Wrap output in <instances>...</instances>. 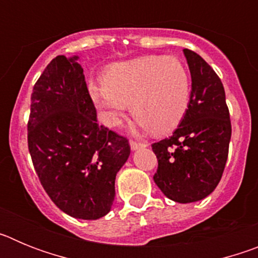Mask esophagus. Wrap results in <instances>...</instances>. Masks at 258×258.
Segmentation results:
<instances>
[{"label":"esophagus","instance_id":"obj_1","mask_svg":"<svg viewBox=\"0 0 258 258\" xmlns=\"http://www.w3.org/2000/svg\"><path fill=\"white\" fill-rule=\"evenodd\" d=\"M146 143H140V142H136V141H131V149L133 150V151H136V150L138 149H142V147H146Z\"/></svg>","mask_w":258,"mask_h":258}]
</instances>
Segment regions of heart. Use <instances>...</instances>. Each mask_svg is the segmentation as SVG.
I'll return each mask as SVG.
<instances>
[{"label": "heart", "mask_w": 258, "mask_h": 258, "mask_svg": "<svg viewBox=\"0 0 258 258\" xmlns=\"http://www.w3.org/2000/svg\"><path fill=\"white\" fill-rule=\"evenodd\" d=\"M89 94L103 122L116 126L131 109L143 131L165 133L179 124L188 107L191 79L175 56H141L109 66L103 83H92Z\"/></svg>", "instance_id": "1"}]
</instances>
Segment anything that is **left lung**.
<instances>
[{
	"mask_svg": "<svg viewBox=\"0 0 258 258\" xmlns=\"http://www.w3.org/2000/svg\"><path fill=\"white\" fill-rule=\"evenodd\" d=\"M191 74L188 107L169 138L152 145L154 181L166 198L194 203L213 192L226 165L231 122L225 89L199 54L183 49Z\"/></svg>",
	"mask_w": 258,
	"mask_h": 258,
	"instance_id": "8db88e82",
	"label": "left lung"
}]
</instances>
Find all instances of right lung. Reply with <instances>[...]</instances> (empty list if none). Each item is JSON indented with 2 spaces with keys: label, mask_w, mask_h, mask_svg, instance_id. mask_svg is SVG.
<instances>
[{
  "label": "right lung",
  "mask_w": 258,
  "mask_h": 258,
  "mask_svg": "<svg viewBox=\"0 0 258 258\" xmlns=\"http://www.w3.org/2000/svg\"><path fill=\"white\" fill-rule=\"evenodd\" d=\"M79 56L50 61L31 97L28 149L42 187L80 220L111 211L115 179L131 155L126 138L98 124Z\"/></svg>",
  "instance_id": "add662e5"
}]
</instances>
